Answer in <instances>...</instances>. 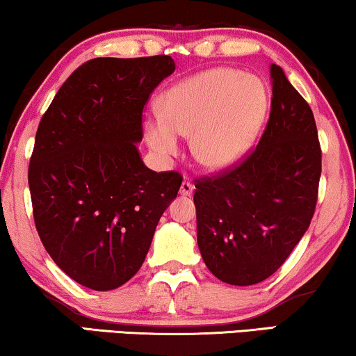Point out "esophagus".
I'll list each match as a JSON object with an SVG mask.
<instances>
[{
    "instance_id": "1",
    "label": "esophagus",
    "mask_w": 356,
    "mask_h": 356,
    "mask_svg": "<svg viewBox=\"0 0 356 356\" xmlns=\"http://www.w3.org/2000/svg\"><path fill=\"white\" fill-rule=\"evenodd\" d=\"M194 193V186L189 181H183L181 186H179V194L181 196H191V194Z\"/></svg>"
}]
</instances>
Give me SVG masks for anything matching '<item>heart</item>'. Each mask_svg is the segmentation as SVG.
I'll return each instance as SVG.
<instances>
[{
  "mask_svg": "<svg viewBox=\"0 0 356 356\" xmlns=\"http://www.w3.org/2000/svg\"><path fill=\"white\" fill-rule=\"evenodd\" d=\"M266 110L267 90L257 77L213 67L165 92L160 116L144 121V136L162 162L178 155V136L191 138L193 157L204 168L220 172L243 157Z\"/></svg>",
  "mask_w": 356,
  "mask_h": 356,
  "instance_id": "obj_1",
  "label": "heart"
}]
</instances>
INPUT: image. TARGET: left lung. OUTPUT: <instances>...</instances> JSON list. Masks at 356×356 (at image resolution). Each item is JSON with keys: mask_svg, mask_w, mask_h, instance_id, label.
I'll list each match as a JSON object with an SVG mask.
<instances>
[{"mask_svg": "<svg viewBox=\"0 0 356 356\" xmlns=\"http://www.w3.org/2000/svg\"><path fill=\"white\" fill-rule=\"evenodd\" d=\"M270 116L246 160L194 193L197 246L230 285L259 284L284 264L313 218L321 178L316 121L280 66H270Z\"/></svg>", "mask_w": 356, "mask_h": 356, "instance_id": "left-lung-1", "label": "left lung"}]
</instances>
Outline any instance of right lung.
I'll return each mask as SVG.
<instances>
[{
    "label": "right lung",
    "mask_w": 356,
    "mask_h": 356,
    "mask_svg": "<svg viewBox=\"0 0 356 356\" xmlns=\"http://www.w3.org/2000/svg\"><path fill=\"white\" fill-rule=\"evenodd\" d=\"M175 71L172 56L95 58L56 92L29 165L45 250L77 284L115 290L140 269L183 178L140 159L143 110Z\"/></svg>",
    "instance_id": "add662e5"
}]
</instances>
